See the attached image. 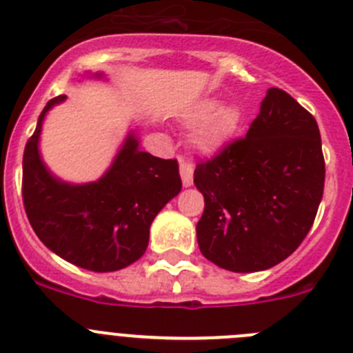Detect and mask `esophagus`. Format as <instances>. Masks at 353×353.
I'll return each mask as SVG.
<instances>
[{
  "label": "esophagus",
  "instance_id": "esophagus-1",
  "mask_svg": "<svg viewBox=\"0 0 353 353\" xmlns=\"http://www.w3.org/2000/svg\"><path fill=\"white\" fill-rule=\"evenodd\" d=\"M179 166H180V176H182V183L185 187L192 185V179H194V166L191 162L185 161L183 157H179Z\"/></svg>",
  "mask_w": 353,
  "mask_h": 353
}]
</instances>
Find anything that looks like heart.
<instances>
[{
	"label": "heart",
	"instance_id": "b5f03b06",
	"mask_svg": "<svg viewBox=\"0 0 353 353\" xmlns=\"http://www.w3.org/2000/svg\"><path fill=\"white\" fill-rule=\"evenodd\" d=\"M191 123H199L194 134V143L203 150H215L223 146L236 132L240 123V113L235 108L224 105L219 108L217 102H201L189 113Z\"/></svg>",
	"mask_w": 353,
	"mask_h": 353
}]
</instances>
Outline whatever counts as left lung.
<instances>
[{
    "mask_svg": "<svg viewBox=\"0 0 353 353\" xmlns=\"http://www.w3.org/2000/svg\"><path fill=\"white\" fill-rule=\"evenodd\" d=\"M325 183L318 123L292 95L270 88L244 138L194 170L205 198L199 251L232 272L281 263L305 239Z\"/></svg>",
    "mask_w": 353,
    "mask_h": 353,
    "instance_id": "8db88e82",
    "label": "left lung"
}]
</instances>
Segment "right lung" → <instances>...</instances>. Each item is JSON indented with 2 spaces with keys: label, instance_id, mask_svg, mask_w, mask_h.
<instances>
[{
  "label": "right lung",
  "instance_id": "1",
  "mask_svg": "<svg viewBox=\"0 0 353 353\" xmlns=\"http://www.w3.org/2000/svg\"><path fill=\"white\" fill-rule=\"evenodd\" d=\"M43 108L23 157V201L31 228L52 252L81 269L114 272L145 254L150 224L179 194L182 180L176 159L141 152L129 134L108 173L92 183H67L43 166L39 154Z\"/></svg>",
  "mask_w": 353,
  "mask_h": 353
}]
</instances>
